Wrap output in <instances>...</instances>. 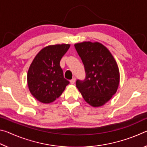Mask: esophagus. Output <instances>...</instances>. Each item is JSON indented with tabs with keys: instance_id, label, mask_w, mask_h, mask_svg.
I'll return each instance as SVG.
<instances>
[{
	"instance_id": "1",
	"label": "esophagus",
	"mask_w": 147,
	"mask_h": 147,
	"mask_svg": "<svg viewBox=\"0 0 147 147\" xmlns=\"http://www.w3.org/2000/svg\"><path fill=\"white\" fill-rule=\"evenodd\" d=\"M75 82H76V78H73L70 81V83H71V84H74V83H75Z\"/></svg>"
}]
</instances>
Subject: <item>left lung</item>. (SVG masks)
Here are the masks:
<instances>
[{
	"instance_id": "8db88e82",
	"label": "left lung",
	"mask_w": 147,
	"mask_h": 147,
	"mask_svg": "<svg viewBox=\"0 0 147 147\" xmlns=\"http://www.w3.org/2000/svg\"><path fill=\"white\" fill-rule=\"evenodd\" d=\"M74 47L84 65L86 79L76 85L89 105L97 108L116 93L120 82L117 63L109 50L98 42L84 41Z\"/></svg>"
}]
</instances>
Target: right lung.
<instances>
[{
	"label": "right lung",
	"mask_w": 147,
	"mask_h": 147,
	"mask_svg": "<svg viewBox=\"0 0 147 147\" xmlns=\"http://www.w3.org/2000/svg\"><path fill=\"white\" fill-rule=\"evenodd\" d=\"M70 44H57L44 47L35 57L27 73L29 91L43 104L53 102L59 97L69 82L64 78L59 65Z\"/></svg>",
	"instance_id": "obj_1"
}]
</instances>
